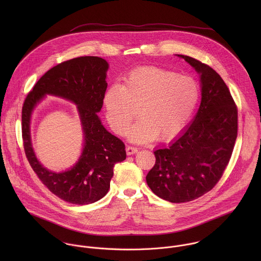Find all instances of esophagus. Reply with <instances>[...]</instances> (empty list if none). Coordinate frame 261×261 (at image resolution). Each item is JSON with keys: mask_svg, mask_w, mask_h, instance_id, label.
I'll use <instances>...</instances> for the list:
<instances>
[{"mask_svg": "<svg viewBox=\"0 0 261 261\" xmlns=\"http://www.w3.org/2000/svg\"><path fill=\"white\" fill-rule=\"evenodd\" d=\"M138 150H139L138 148H136V147H132V146H128V147L126 148V153H127V154H135L136 152H138Z\"/></svg>", "mask_w": 261, "mask_h": 261, "instance_id": "esophagus-1", "label": "esophagus"}]
</instances>
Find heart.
<instances>
[{
	"label": "heart",
	"instance_id": "1",
	"mask_svg": "<svg viewBox=\"0 0 261 261\" xmlns=\"http://www.w3.org/2000/svg\"><path fill=\"white\" fill-rule=\"evenodd\" d=\"M198 82L178 72L149 66L136 69L122 85L112 84L103 103L107 118L114 133L123 135L136 117L140 120L128 130L132 142L146 144L169 142L179 136L198 106Z\"/></svg>",
	"mask_w": 261,
	"mask_h": 261
}]
</instances>
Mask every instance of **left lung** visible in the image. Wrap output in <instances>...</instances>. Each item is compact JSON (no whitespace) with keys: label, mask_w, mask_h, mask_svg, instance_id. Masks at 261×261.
Instances as JSON below:
<instances>
[{"label":"left lung","mask_w":261,"mask_h":261,"mask_svg":"<svg viewBox=\"0 0 261 261\" xmlns=\"http://www.w3.org/2000/svg\"><path fill=\"white\" fill-rule=\"evenodd\" d=\"M200 74L202 99L191 125L168 148L155 149L146 177L150 190L172 203L195 200L218 183L237 138L238 111L221 76L209 65L178 55Z\"/></svg>","instance_id":"8db88e82"}]
</instances>
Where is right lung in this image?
<instances>
[{"label": "right lung", "mask_w": 261, "mask_h": 261, "mask_svg": "<svg viewBox=\"0 0 261 261\" xmlns=\"http://www.w3.org/2000/svg\"><path fill=\"white\" fill-rule=\"evenodd\" d=\"M108 62L96 56L61 62L38 80L22 108V139L30 166L54 195L75 205L94 203L105 197L111 187L114 165L126 158L123 142L105 128L97 115L108 87ZM46 94L74 102L85 133V148L79 162L70 170L58 174L37 162L31 144V114Z\"/></svg>", "instance_id": "obj_1"}]
</instances>
